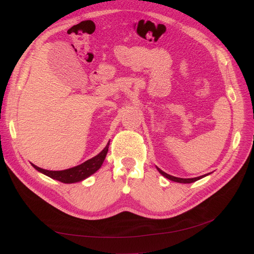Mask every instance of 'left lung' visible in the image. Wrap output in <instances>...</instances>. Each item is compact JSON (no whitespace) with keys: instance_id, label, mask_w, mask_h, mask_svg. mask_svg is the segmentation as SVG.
<instances>
[{"instance_id":"left-lung-1","label":"left lung","mask_w":254,"mask_h":254,"mask_svg":"<svg viewBox=\"0 0 254 254\" xmlns=\"http://www.w3.org/2000/svg\"><path fill=\"white\" fill-rule=\"evenodd\" d=\"M157 170L159 171V173L161 175H162L163 177H165V178H167L168 180H172L174 182H178V183H191V182H195V181H197L199 179L203 178V177H205L207 175H210V174H206V175H203V176H200V177H196V178H178V177H174V176H171V175L164 173L163 171H161L160 168H158V167H157Z\"/></svg>"}]
</instances>
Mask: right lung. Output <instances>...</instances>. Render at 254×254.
<instances>
[{
    "label": "right lung",
    "instance_id": "add662e5",
    "mask_svg": "<svg viewBox=\"0 0 254 254\" xmlns=\"http://www.w3.org/2000/svg\"><path fill=\"white\" fill-rule=\"evenodd\" d=\"M109 144H110V141L108 142V144L106 145V147L95 157L87 160L86 162H83L77 166L67 168V170L48 171V170H43V168L38 167L33 163H32V165L34 166V168H36L38 172H40L43 175L50 177V178L58 180L63 183L80 182L84 179H87L88 177L93 175L94 173H96L99 170V168H101V166L103 165L104 161L106 159L107 152H108Z\"/></svg>",
    "mask_w": 254,
    "mask_h": 254
}]
</instances>
